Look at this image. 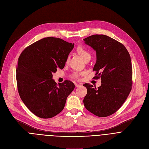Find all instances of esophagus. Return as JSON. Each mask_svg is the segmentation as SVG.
<instances>
[{
  "label": "esophagus",
  "mask_w": 149,
  "mask_h": 149,
  "mask_svg": "<svg viewBox=\"0 0 149 149\" xmlns=\"http://www.w3.org/2000/svg\"><path fill=\"white\" fill-rule=\"evenodd\" d=\"M75 85V87H78L81 86H82V84H78V83H76Z\"/></svg>",
  "instance_id": "esophagus-1"
}]
</instances>
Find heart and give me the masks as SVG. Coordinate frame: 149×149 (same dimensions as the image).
<instances>
[{"label":"heart","instance_id":"b5f03b06","mask_svg":"<svg viewBox=\"0 0 149 149\" xmlns=\"http://www.w3.org/2000/svg\"><path fill=\"white\" fill-rule=\"evenodd\" d=\"M77 51L83 60H85L87 58L91 57V53L89 52V51L86 48H85L83 45H79L77 48ZM72 77L75 79H78L79 77H80V74L78 72H74L72 74Z\"/></svg>","mask_w":149,"mask_h":149}]
</instances>
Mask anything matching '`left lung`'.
<instances>
[{
    "instance_id": "obj_1",
    "label": "left lung",
    "mask_w": 149,
    "mask_h": 149,
    "mask_svg": "<svg viewBox=\"0 0 149 149\" xmlns=\"http://www.w3.org/2000/svg\"><path fill=\"white\" fill-rule=\"evenodd\" d=\"M96 53L93 71L101 78L97 88L86 83L87 93L83 103L88 111L98 117L116 113L127 99L132 88L131 59L125 47L104 35H94L83 39Z\"/></svg>"
}]
</instances>
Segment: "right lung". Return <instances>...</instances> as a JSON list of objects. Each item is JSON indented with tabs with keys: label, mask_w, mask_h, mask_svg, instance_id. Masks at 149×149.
Listing matches in <instances>:
<instances>
[{
	"label": "right lung",
	"mask_w": 149,
	"mask_h": 149,
	"mask_svg": "<svg viewBox=\"0 0 149 149\" xmlns=\"http://www.w3.org/2000/svg\"><path fill=\"white\" fill-rule=\"evenodd\" d=\"M74 47L62 39L47 37L27 47L19 56L16 68L18 91L36 116L52 118L64 108L75 85L68 80L57 85L52 74L64 68Z\"/></svg>",
	"instance_id": "obj_1"
}]
</instances>
